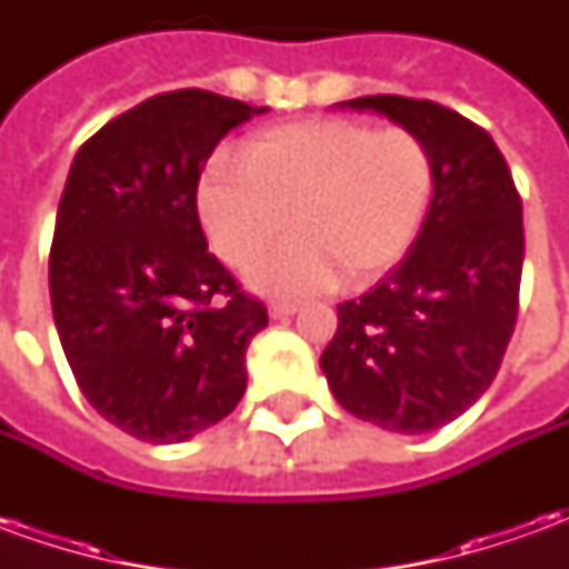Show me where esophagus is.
<instances>
[{
    "mask_svg": "<svg viewBox=\"0 0 569 569\" xmlns=\"http://www.w3.org/2000/svg\"><path fill=\"white\" fill-rule=\"evenodd\" d=\"M268 313H271L273 320H286V317L298 313V305H292V301H273L271 308H268Z\"/></svg>",
    "mask_w": 569,
    "mask_h": 569,
    "instance_id": "obj_1",
    "label": "esophagus"
}]
</instances>
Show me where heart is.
Returning a JSON list of instances; mask_svg holds the SVG:
<instances>
[{
	"label": "heart",
	"instance_id": "b5f03b06",
	"mask_svg": "<svg viewBox=\"0 0 569 569\" xmlns=\"http://www.w3.org/2000/svg\"><path fill=\"white\" fill-rule=\"evenodd\" d=\"M247 179L212 170L198 188L200 222L228 264L271 298L362 286L402 259L427 219L436 163L418 133L317 118L268 130L243 149Z\"/></svg>",
	"mask_w": 569,
	"mask_h": 569
}]
</instances>
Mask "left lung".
Masks as SVG:
<instances>
[{"label":"left lung","instance_id":"obj_1","mask_svg":"<svg viewBox=\"0 0 569 569\" xmlns=\"http://www.w3.org/2000/svg\"><path fill=\"white\" fill-rule=\"evenodd\" d=\"M418 133L436 163L427 219L406 259L366 296L338 305L320 369L353 418L418 436L476 406L518 320L521 198L488 130L432 100L357 97Z\"/></svg>","mask_w":569,"mask_h":569}]
</instances>
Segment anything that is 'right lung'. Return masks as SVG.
<instances>
[{"mask_svg":"<svg viewBox=\"0 0 569 569\" xmlns=\"http://www.w3.org/2000/svg\"><path fill=\"white\" fill-rule=\"evenodd\" d=\"M261 112L198 88L158 93L69 167L48 261L54 326L84 399L133 439L188 441L247 390L268 310L207 252L198 182L224 133Z\"/></svg>","mask_w":569,"mask_h":569,"instance_id":"1","label":"right lung"}]
</instances>
